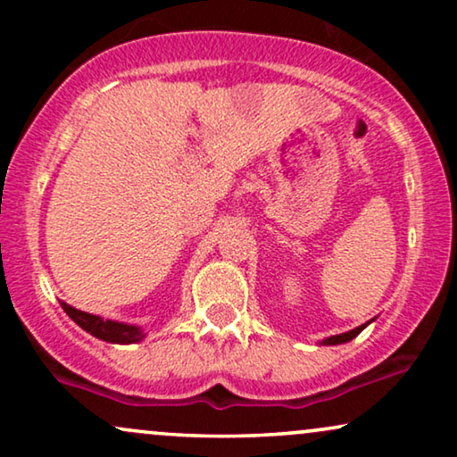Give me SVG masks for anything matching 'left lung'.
<instances>
[{"label":"left lung","instance_id":"8db88e82","mask_svg":"<svg viewBox=\"0 0 457 457\" xmlns=\"http://www.w3.org/2000/svg\"><path fill=\"white\" fill-rule=\"evenodd\" d=\"M370 324V322H367ZM367 324H361V327H356V328H353V330H348V333H342V335H333V337H327L322 342V345H337V344H345V342H350V339H354L356 335L361 333V330H363Z\"/></svg>","mask_w":457,"mask_h":457}]
</instances>
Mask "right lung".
I'll return each mask as SVG.
<instances>
[{
    "mask_svg": "<svg viewBox=\"0 0 457 457\" xmlns=\"http://www.w3.org/2000/svg\"><path fill=\"white\" fill-rule=\"evenodd\" d=\"M64 312L71 316L83 330L94 335V337L103 339V342L109 344H135L141 342L145 337V333L139 327H133V324L124 322H113V320H103L101 316H94V313L81 312V309H75L66 303H62Z\"/></svg>",
    "mask_w": 457,
    "mask_h": 457,
    "instance_id": "obj_1",
    "label": "right lung"
}]
</instances>
